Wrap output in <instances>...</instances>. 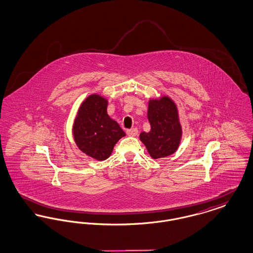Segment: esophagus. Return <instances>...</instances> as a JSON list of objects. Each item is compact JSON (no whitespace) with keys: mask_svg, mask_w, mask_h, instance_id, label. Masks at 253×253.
Listing matches in <instances>:
<instances>
[{"mask_svg":"<svg viewBox=\"0 0 253 253\" xmlns=\"http://www.w3.org/2000/svg\"><path fill=\"white\" fill-rule=\"evenodd\" d=\"M126 133L129 135V136H135L138 134V131L136 128H132V129H128L126 131Z\"/></svg>","mask_w":253,"mask_h":253,"instance_id":"obj_1","label":"esophagus"}]
</instances>
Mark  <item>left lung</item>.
I'll use <instances>...</instances> for the list:
<instances>
[{
  "instance_id": "1",
  "label": "left lung",
  "mask_w": 253,
  "mask_h": 253,
  "mask_svg": "<svg viewBox=\"0 0 253 253\" xmlns=\"http://www.w3.org/2000/svg\"><path fill=\"white\" fill-rule=\"evenodd\" d=\"M148 120L151 124V131L141 132L139 137L150 156L158 159L172 155L179 146L182 135L174 102L168 96L150 99Z\"/></svg>"
}]
</instances>
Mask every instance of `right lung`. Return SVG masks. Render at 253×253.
Instances as JSON below:
<instances>
[{"mask_svg": "<svg viewBox=\"0 0 253 253\" xmlns=\"http://www.w3.org/2000/svg\"><path fill=\"white\" fill-rule=\"evenodd\" d=\"M108 101L98 95L88 96L74 122V139L81 151L96 160L107 159L114 146L125 135L107 114Z\"/></svg>", "mask_w": 253, "mask_h": 253, "instance_id": "add662e5", "label": "right lung"}]
</instances>
